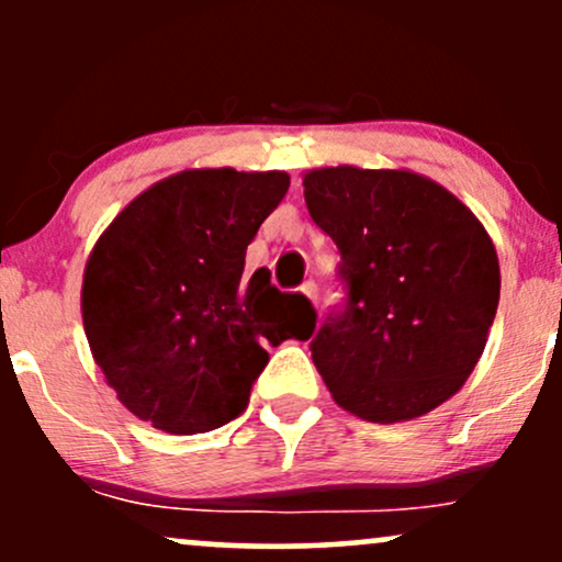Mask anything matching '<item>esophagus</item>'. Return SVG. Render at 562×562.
I'll return each mask as SVG.
<instances>
[{
    "label": "esophagus",
    "mask_w": 562,
    "mask_h": 562,
    "mask_svg": "<svg viewBox=\"0 0 562 562\" xmlns=\"http://www.w3.org/2000/svg\"><path fill=\"white\" fill-rule=\"evenodd\" d=\"M301 293L306 295V299L312 301V303H317V282L306 280V282H303V285H301Z\"/></svg>",
    "instance_id": "obj_1"
}]
</instances>
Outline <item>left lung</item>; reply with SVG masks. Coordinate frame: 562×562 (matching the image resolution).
<instances>
[{"instance_id":"1","label":"left lung","mask_w":562,"mask_h":562,"mask_svg":"<svg viewBox=\"0 0 562 562\" xmlns=\"http://www.w3.org/2000/svg\"><path fill=\"white\" fill-rule=\"evenodd\" d=\"M306 209L340 250L348 306L312 340L335 404L367 423L428 415L465 385L499 303L479 216L409 169L303 173Z\"/></svg>"}]
</instances>
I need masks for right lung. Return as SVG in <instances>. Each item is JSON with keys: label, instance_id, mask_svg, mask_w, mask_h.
Instances as JSON below:
<instances>
[{"label": "right lung", "instance_id": "obj_1", "mask_svg": "<svg viewBox=\"0 0 562 562\" xmlns=\"http://www.w3.org/2000/svg\"><path fill=\"white\" fill-rule=\"evenodd\" d=\"M290 187L285 171L184 169L139 192L97 237L81 282L89 351L139 420L173 436L235 420L269 362L306 340L314 308L245 250Z\"/></svg>", "mask_w": 562, "mask_h": 562}]
</instances>
